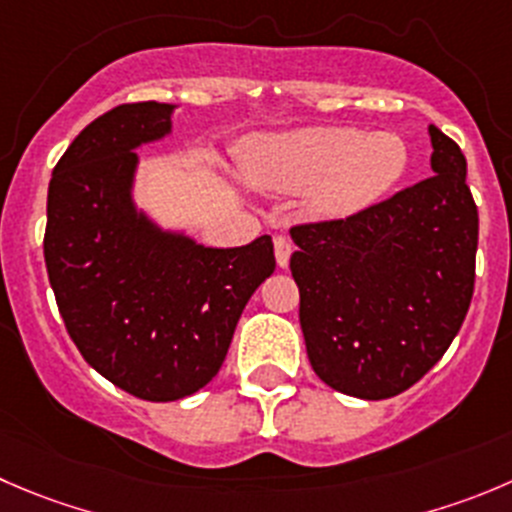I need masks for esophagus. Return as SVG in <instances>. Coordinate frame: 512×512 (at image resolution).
I'll return each mask as SVG.
<instances>
[{
	"label": "esophagus",
	"mask_w": 512,
	"mask_h": 512,
	"mask_svg": "<svg viewBox=\"0 0 512 512\" xmlns=\"http://www.w3.org/2000/svg\"><path fill=\"white\" fill-rule=\"evenodd\" d=\"M292 255V242L287 237H275V260L280 267H287Z\"/></svg>",
	"instance_id": "obj_1"
}]
</instances>
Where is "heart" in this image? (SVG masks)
<instances>
[{
	"mask_svg": "<svg viewBox=\"0 0 512 512\" xmlns=\"http://www.w3.org/2000/svg\"><path fill=\"white\" fill-rule=\"evenodd\" d=\"M408 145L393 132L302 127L262 137L245 152L247 177L270 192L307 190L315 215L345 217L403 180Z\"/></svg>",
	"mask_w": 512,
	"mask_h": 512,
	"instance_id": "1",
	"label": "heart"
}]
</instances>
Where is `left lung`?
I'll use <instances>...</instances> for the list:
<instances>
[{
  "instance_id": "left-lung-1",
  "label": "left lung",
  "mask_w": 512,
  "mask_h": 512,
  "mask_svg": "<svg viewBox=\"0 0 512 512\" xmlns=\"http://www.w3.org/2000/svg\"><path fill=\"white\" fill-rule=\"evenodd\" d=\"M435 175L345 220L292 227L300 327L322 382L362 400L400 395L458 335L475 287L478 207L468 162L430 124Z\"/></svg>"
}]
</instances>
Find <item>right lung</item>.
I'll use <instances>...</instances> for the list:
<instances>
[{
	"label": "right lung",
	"instance_id": "obj_1",
	"mask_svg": "<svg viewBox=\"0 0 512 512\" xmlns=\"http://www.w3.org/2000/svg\"><path fill=\"white\" fill-rule=\"evenodd\" d=\"M175 104H119L89 122L52 172L44 262L59 315L112 385L172 403L220 372L252 292L275 272L272 237L197 245L137 210V147L172 132Z\"/></svg>",
	"mask_w": 512,
	"mask_h": 512
}]
</instances>
